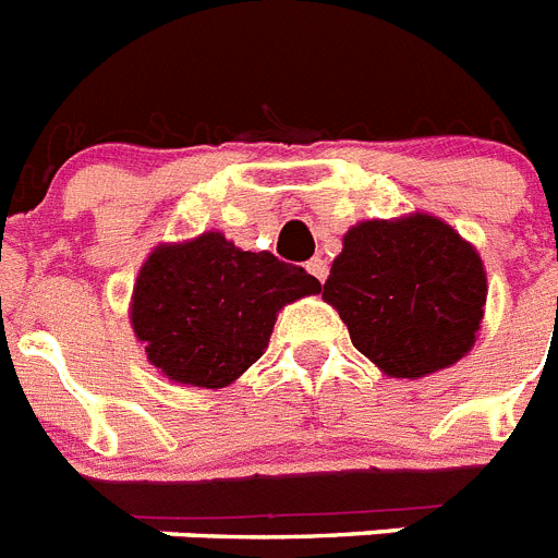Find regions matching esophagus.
<instances>
[{"mask_svg":"<svg viewBox=\"0 0 558 558\" xmlns=\"http://www.w3.org/2000/svg\"><path fill=\"white\" fill-rule=\"evenodd\" d=\"M306 271L308 275H315V278L323 283V280L329 278V264H326V257H312V260L306 264Z\"/></svg>","mask_w":558,"mask_h":558,"instance_id":"obj_1","label":"esophagus"}]
</instances>
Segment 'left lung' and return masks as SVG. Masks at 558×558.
Segmentation results:
<instances>
[{
    "mask_svg": "<svg viewBox=\"0 0 558 558\" xmlns=\"http://www.w3.org/2000/svg\"><path fill=\"white\" fill-rule=\"evenodd\" d=\"M488 275L474 243L437 215L360 221L323 283L351 343L388 377L420 380L474 349Z\"/></svg>",
    "mask_w": 558,
    "mask_h": 558,
    "instance_id": "obj_1",
    "label": "left lung"
}]
</instances>
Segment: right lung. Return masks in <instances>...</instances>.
I'll use <instances>...</instances> for the list:
<instances>
[{
  "label": "right lung",
  "mask_w": 558,
  "mask_h": 558,
  "mask_svg": "<svg viewBox=\"0 0 558 558\" xmlns=\"http://www.w3.org/2000/svg\"><path fill=\"white\" fill-rule=\"evenodd\" d=\"M320 292L306 269L243 252L223 232L158 243L138 269L130 323L167 380L223 388L260 360L278 312Z\"/></svg>",
  "instance_id": "right-lung-1"
}]
</instances>
